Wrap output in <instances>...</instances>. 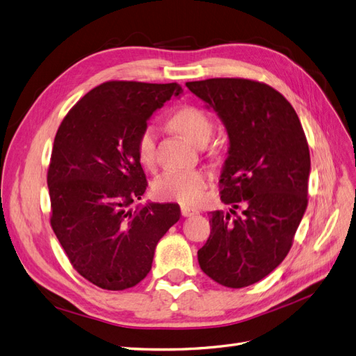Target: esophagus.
I'll list each match as a JSON object with an SVG mask.
<instances>
[{"mask_svg":"<svg viewBox=\"0 0 356 356\" xmlns=\"http://www.w3.org/2000/svg\"><path fill=\"white\" fill-rule=\"evenodd\" d=\"M182 217H193V215H197L199 211L196 208H190V207H182L181 208Z\"/></svg>","mask_w":356,"mask_h":356,"instance_id":"1","label":"esophagus"}]
</instances>
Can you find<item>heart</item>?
Segmentation results:
<instances>
[{"label":"heart","instance_id":"obj_1","mask_svg":"<svg viewBox=\"0 0 356 356\" xmlns=\"http://www.w3.org/2000/svg\"><path fill=\"white\" fill-rule=\"evenodd\" d=\"M172 127L193 144L208 141L212 134V122L209 115L197 106L186 105L178 108L170 117ZM156 131L154 127H144L136 141V154L141 163L147 168L153 166L156 160ZM208 175L200 169L169 170L157 178L153 191L159 199L191 204L200 200L202 191L207 187Z\"/></svg>","mask_w":356,"mask_h":356}]
</instances>
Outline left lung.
Here are the masks:
<instances>
[{
  "label": "left lung",
  "instance_id": "1",
  "mask_svg": "<svg viewBox=\"0 0 356 356\" xmlns=\"http://www.w3.org/2000/svg\"><path fill=\"white\" fill-rule=\"evenodd\" d=\"M186 86L217 113L229 136L220 182L230 209L211 212L200 268L224 286L252 285L284 261L306 212L310 154L303 127L293 105L264 83L209 79Z\"/></svg>",
  "mask_w": 356,
  "mask_h": 356
}]
</instances>
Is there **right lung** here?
Instances as JSON below:
<instances>
[{"label":"right lung","mask_w":356,"mask_h":356,"mask_svg":"<svg viewBox=\"0 0 356 356\" xmlns=\"http://www.w3.org/2000/svg\"><path fill=\"white\" fill-rule=\"evenodd\" d=\"M177 83L106 81L63 118L53 144L47 186L51 229L71 264L96 286H135L152 270L159 241L181 218L178 203L141 200L147 179L136 141Z\"/></svg>","instance_id":"1"}]
</instances>
